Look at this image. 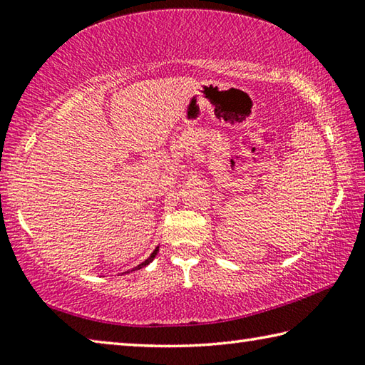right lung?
<instances>
[{"label":"right lung","mask_w":365,"mask_h":365,"mask_svg":"<svg viewBox=\"0 0 365 365\" xmlns=\"http://www.w3.org/2000/svg\"><path fill=\"white\" fill-rule=\"evenodd\" d=\"M158 251H159V246H158V248H156V250H154V251L151 252V256H150V257H148L145 262H141V264H138V265H137V267H135L133 270H137V269H141V267H146V265H148V264H150V262L153 261V259H154V257H156V255H158ZM127 274H128V272H127Z\"/></svg>","instance_id":"1"}]
</instances>
